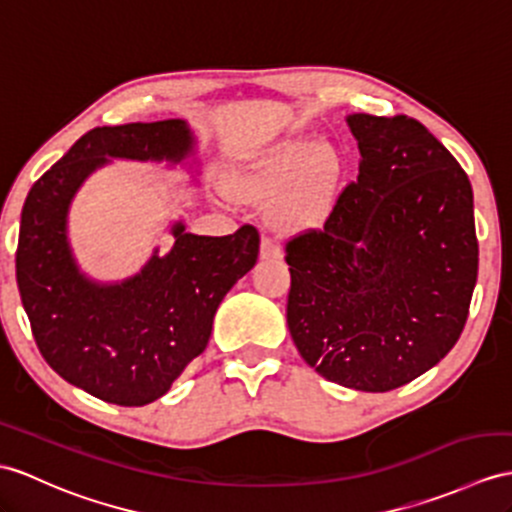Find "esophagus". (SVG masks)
<instances>
[{
  "mask_svg": "<svg viewBox=\"0 0 512 512\" xmlns=\"http://www.w3.org/2000/svg\"><path fill=\"white\" fill-rule=\"evenodd\" d=\"M260 258H263V260H278V258H282L280 245L269 234H263V239H260Z\"/></svg>",
  "mask_w": 512,
  "mask_h": 512,
  "instance_id": "obj_1",
  "label": "esophagus"
}]
</instances>
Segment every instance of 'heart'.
<instances>
[{
  "label": "heart",
  "mask_w": 512,
  "mask_h": 512,
  "mask_svg": "<svg viewBox=\"0 0 512 512\" xmlns=\"http://www.w3.org/2000/svg\"><path fill=\"white\" fill-rule=\"evenodd\" d=\"M341 173L343 160L332 143L291 136L234 171L226 189L245 202H263L280 193L271 208L278 226L308 230L328 215Z\"/></svg>",
  "instance_id": "1"
}]
</instances>
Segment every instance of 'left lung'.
<instances>
[{"instance_id": "left-lung-1", "label": "left lung", "mask_w": 512, "mask_h": 512, "mask_svg": "<svg viewBox=\"0 0 512 512\" xmlns=\"http://www.w3.org/2000/svg\"><path fill=\"white\" fill-rule=\"evenodd\" d=\"M360 149L321 230L286 243V323L323 378L384 393L456 345L478 280L473 191L456 158L406 115L347 117Z\"/></svg>"}]
</instances>
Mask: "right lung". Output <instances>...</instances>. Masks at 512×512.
<instances>
[{
  "mask_svg": "<svg viewBox=\"0 0 512 512\" xmlns=\"http://www.w3.org/2000/svg\"><path fill=\"white\" fill-rule=\"evenodd\" d=\"M191 152L182 119L93 128L34 182L21 210L17 284L34 341L60 378L108 404L145 406L171 389L206 350L221 299L256 265L260 236L254 226L197 236L178 221L169 254L99 284L71 254L69 204L108 158L180 162Z\"/></svg>",
  "mask_w": 512,
  "mask_h": 512,
  "instance_id": "add662e5",
  "label": "right lung"
}]
</instances>
